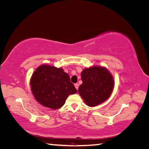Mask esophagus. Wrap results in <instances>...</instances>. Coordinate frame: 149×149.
<instances>
[{
    "instance_id": "1",
    "label": "esophagus",
    "mask_w": 149,
    "mask_h": 149,
    "mask_svg": "<svg viewBox=\"0 0 149 149\" xmlns=\"http://www.w3.org/2000/svg\"><path fill=\"white\" fill-rule=\"evenodd\" d=\"M74 86H75L76 89L78 90V88H79V84H78V83H76V84H74Z\"/></svg>"
}]
</instances>
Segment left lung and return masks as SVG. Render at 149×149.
<instances>
[{
	"mask_svg": "<svg viewBox=\"0 0 149 149\" xmlns=\"http://www.w3.org/2000/svg\"><path fill=\"white\" fill-rule=\"evenodd\" d=\"M83 83L78 93L86 104L94 107L106 101L113 91L114 81L110 72L104 67L91 66L81 72Z\"/></svg>",
	"mask_w": 149,
	"mask_h": 149,
	"instance_id": "obj_1",
	"label": "left lung"
}]
</instances>
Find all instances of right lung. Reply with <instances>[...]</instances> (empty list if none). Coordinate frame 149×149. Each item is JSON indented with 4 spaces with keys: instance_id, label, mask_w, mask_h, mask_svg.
<instances>
[{
    "instance_id": "add662e5",
    "label": "right lung",
    "mask_w": 149,
    "mask_h": 149,
    "mask_svg": "<svg viewBox=\"0 0 149 149\" xmlns=\"http://www.w3.org/2000/svg\"><path fill=\"white\" fill-rule=\"evenodd\" d=\"M30 83L37 101L52 109L61 107L68 96L77 93L70 76L61 68L50 65L38 66L31 76Z\"/></svg>"
}]
</instances>
